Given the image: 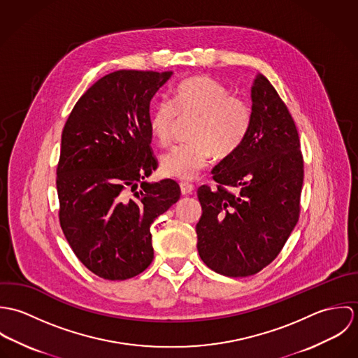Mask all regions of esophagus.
Wrapping results in <instances>:
<instances>
[{"label": "esophagus", "instance_id": "esophagus-1", "mask_svg": "<svg viewBox=\"0 0 358 358\" xmlns=\"http://www.w3.org/2000/svg\"><path fill=\"white\" fill-rule=\"evenodd\" d=\"M180 192L183 196H187V194H192L194 192V186L187 183V182H180Z\"/></svg>", "mask_w": 358, "mask_h": 358}]
</instances>
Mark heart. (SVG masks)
<instances>
[{
	"label": "heart",
	"mask_w": 358,
	"mask_h": 358,
	"mask_svg": "<svg viewBox=\"0 0 358 358\" xmlns=\"http://www.w3.org/2000/svg\"><path fill=\"white\" fill-rule=\"evenodd\" d=\"M178 115H196L189 131L192 141L162 155L161 171L165 176L190 180L204 169L212 154L224 158L240 148L250 131L252 110L224 84L208 76H196L179 84L175 103L162 99L150 114V131L161 146L172 141Z\"/></svg>",
	"instance_id": "b5f03b06"
}]
</instances>
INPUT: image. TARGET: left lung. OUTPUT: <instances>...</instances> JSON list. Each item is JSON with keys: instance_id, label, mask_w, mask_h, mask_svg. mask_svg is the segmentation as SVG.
I'll use <instances>...</instances> for the list:
<instances>
[{"instance_id": "8db88e82", "label": "left lung", "mask_w": 358, "mask_h": 358, "mask_svg": "<svg viewBox=\"0 0 358 358\" xmlns=\"http://www.w3.org/2000/svg\"><path fill=\"white\" fill-rule=\"evenodd\" d=\"M251 98L252 120L244 142L212 169L217 187L197 190L203 208L196 226L199 254L209 268L227 277H248L270 264L301 210L303 157L294 118L262 74L254 80Z\"/></svg>"}]
</instances>
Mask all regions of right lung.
I'll return each mask as SVG.
<instances>
[{
  "mask_svg": "<svg viewBox=\"0 0 358 358\" xmlns=\"http://www.w3.org/2000/svg\"><path fill=\"white\" fill-rule=\"evenodd\" d=\"M172 71L118 70L71 110L56 169L59 220L81 263L104 280H127L153 262L150 226L180 199L172 179L150 183V102Z\"/></svg>",
  "mask_w": 358,
  "mask_h": 358,
  "instance_id": "obj_1",
  "label": "right lung"
}]
</instances>
